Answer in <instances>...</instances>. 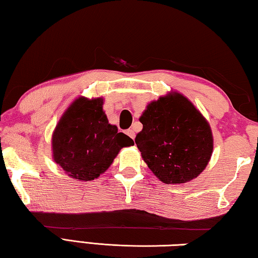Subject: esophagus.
Returning <instances> with one entry per match:
<instances>
[{
	"label": "esophagus",
	"instance_id": "esophagus-1",
	"mask_svg": "<svg viewBox=\"0 0 258 258\" xmlns=\"http://www.w3.org/2000/svg\"><path fill=\"white\" fill-rule=\"evenodd\" d=\"M126 134H127L131 139L134 140V138H135V132H134L133 130H127V131H126Z\"/></svg>",
	"mask_w": 258,
	"mask_h": 258
}]
</instances>
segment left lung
Segmentation results:
<instances>
[{
  "mask_svg": "<svg viewBox=\"0 0 258 258\" xmlns=\"http://www.w3.org/2000/svg\"><path fill=\"white\" fill-rule=\"evenodd\" d=\"M140 121L135 143L161 182L181 184L206 168L214 148L211 126L184 95L169 92L148 103Z\"/></svg>",
  "mask_w": 258,
  "mask_h": 258,
  "instance_id": "1",
  "label": "left lung"
}]
</instances>
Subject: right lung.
<instances>
[{
  "instance_id": "obj_1",
  "label": "right lung",
  "mask_w": 258,
  "mask_h": 258,
  "mask_svg": "<svg viewBox=\"0 0 258 258\" xmlns=\"http://www.w3.org/2000/svg\"><path fill=\"white\" fill-rule=\"evenodd\" d=\"M127 135L109 124L103 98L74 100L52 133V157L68 176L92 181L110 167L121 148L133 146Z\"/></svg>"
}]
</instances>
